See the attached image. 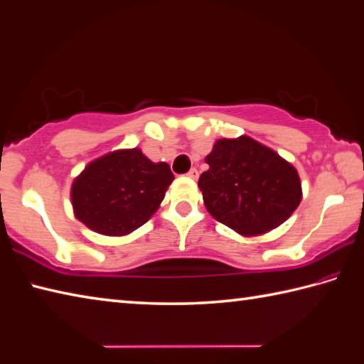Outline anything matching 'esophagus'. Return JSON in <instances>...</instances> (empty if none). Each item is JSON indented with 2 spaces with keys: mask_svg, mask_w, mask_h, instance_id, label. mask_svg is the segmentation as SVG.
Here are the masks:
<instances>
[{
  "mask_svg": "<svg viewBox=\"0 0 364 364\" xmlns=\"http://www.w3.org/2000/svg\"><path fill=\"white\" fill-rule=\"evenodd\" d=\"M187 176L190 177V179H193V181H195V179H198V176H199V173H198V169H196V168H191V169H190V171L187 173Z\"/></svg>",
  "mask_w": 364,
  "mask_h": 364,
  "instance_id": "34e87169",
  "label": "esophagus"
}]
</instances>
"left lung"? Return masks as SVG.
<instances>
[{
  "label": "left lung",
  "instance_id": "1",
  "mask_svg": "<svg viewBox=\"0 0 364 364\" xmlns=\"http://www.w3.org/2000/svg\"><path fill=\"white\" fill-rule=\"evenodd\" d=\"M205 164L198 187L207 212L240 235L268 233L301 204L297 169L247 135L216 140Z\"/></svg>",
  "mask_w": 364,
  "mask_h": 364
}]
</instances>
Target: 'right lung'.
<instances>
[{
	"label": "right lung",
	"mask_w": 364,
	"mask_h": 364,
	"mask_svg": "<svg viewBox=\"0 0 364 364\" xmlns=\"http://www.w3.org/2000/svg\"><path fill=\"white\" fill-rule=\"evenodd\" d=\"M174 176L141 149H117L92 160L71 185L77 220L106 237H124L154 215Z\"/></svg>",
	"instance_id": "add662e5"
}]
</instances>
